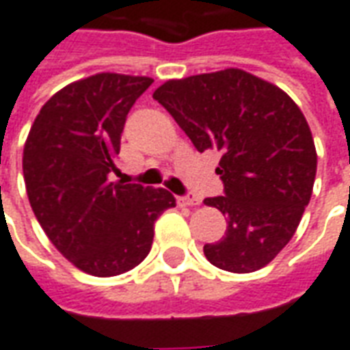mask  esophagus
<instances>
[{
    "label": "esophagus",
    "instance_id": "1",
    "mask_svg": "<svg viewBox=\"0 0 350 350\" xmlns=\"http://www.w3.org/2000/svg\"><path fill=\"white\" fill-rule=\"evenodd\" d=\"M178 200H180L182 204H187V206H197V204H200V197L199 195H195V193H185L182 197H178Z\"/></svg>",
    "mask_w": 350,
    "mask_h": 350
}]
</instances>
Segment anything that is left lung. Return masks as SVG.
I'll return each instance as SVG.
<instances>
[{
  "label": "left lung",
  "instance_id": "8db88e82",
  "mask_svg": "<svg viewBox=\"0 0 350 350\" xmlns=\"http://www.w3.org/2000/svg\"><path fill=\"white\" fill-rule=\"evenodd\" d=\"M153 98L197 151L221 153L224 195L204 199L227 216L206 260L231 273L265 267L290 243L309 204L317 150L307 119L284 90L237 68L161 85Z\"/></svg>",
  "mask_w": 350,
  "mask_h": 350
}]
</instances>
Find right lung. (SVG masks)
Here are the masks:
<instances>
[{
  "mask_svg": "<svg viewBox=\"0 0 350 350\" xmlns=\"http://www.w3.org/2000/svg\"><path fill=\"white\" fill-rule=\"evenodd\" d=\"M151 77L96 73L58 90L31 124L22 170L31 210L56 250L94 277H116L150 254L174 195L109 182L124 121Z\"/></svg>",
  "mask_w": 350,
  "mask_h": 350,
  "instance_id": "right-lung-1",
  "label": "right lung"
}]
</instances>
